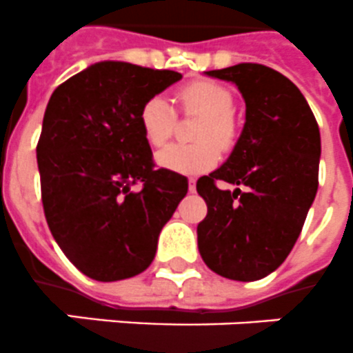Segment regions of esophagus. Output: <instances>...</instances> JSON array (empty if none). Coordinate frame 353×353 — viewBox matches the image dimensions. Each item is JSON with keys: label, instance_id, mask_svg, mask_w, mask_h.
Returning a JSON list of instances; mask_svg holds the SVG:
<instances>
[{"label": "esophagus", "instance_id": "obj_1", "mask_svg": "<svg viewBox=\"0 0 353 353\" xmlns=\"http://www.w3.org/2000/svg\"><path fill=\"white\" fill-rule=\"evenodd\" d=\"M188 190L192 192V194H194V192H196V179H188Z\"/></svg>", "mask_w": 353, "mask_h": 353}]
</instances>
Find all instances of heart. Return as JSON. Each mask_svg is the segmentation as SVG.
Here are the masks:
<instances>
[{"label": "heart", "instance_id": "1", "mask_svg": "<svg viewBox=\"0 0 353 353\" xmlns=\"http://www.w3.org/2000/svg\"><path fill=\"white\" fill-rule=\"evenodd\" d=\"M177 101L186 114H199L196 139L192 145H170L157 154L163 168L179 174H201L219 161V148L236 143L237 121L234 96L216 81H194L177 92ZM139 125L152 147H163L176 127V112L163 96H152L139 112Z\"/></svg>", "mask_w": 353, "mask_h": 353}]
</instances>
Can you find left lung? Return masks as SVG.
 Returning a JSON list of instances; mask_svg holds the SVG:
<instances>
[{
  "label": "left lung",
  "mask_w": 353,
  "mask_h": 353,
  "mask_svg": "<svg viewBox=\"0 0 353 353\" xmlns=\"http://www.w3.org/2000/svg\"><path fill=\"white\" fill-rule=\"evenodd\" d=\"M206 74L236 83L246 121L223 167L197 179L208 206L199 254L226 279H263L288 257L317 194L319 127L299 88L274 68L239 63ZM219 181L238 188L221 191Z\"/></svg>",
  "instance_id": "obj_1"
}]
</instances>
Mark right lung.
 Listing matches in <instances>:
<instances>
[{
  "label": "right lung",
  "mask_w": 353,
  "mask_h": 353,
  "mask_svg": "<svg viewBox=\"0 0 353 353\" xmlns=\"http://www.w3.org/2000/svg\"><path fill=\"white\" fill-rule=\"evenodd\" d=\"M179 79L174 70L101 61L50 96L36 147L43 210L63 254L90 279L147 270L186 196V177L156 168L139 125L145 101Z\"/></svg>",
  "instance_id": "right-lung-1"
}]
</instances>
